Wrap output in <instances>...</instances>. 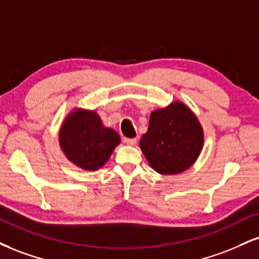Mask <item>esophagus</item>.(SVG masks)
I'll return each instance as SVG.
<instances>
[{"label": "esophagus", "instance_id": "1", "mask_svg": "<svg viewBox=\"0 0 259 259\" xmlns=\"http://www.w3.org/2000/svg\"><path fill=\"white\" fill-rule=\"evenodd\" d=\"M124 142L129 146H135L136 142H138V140L136 139H124Z\"/></svg>", "mask_w": 259, "mask_h": 259}]
</instances>
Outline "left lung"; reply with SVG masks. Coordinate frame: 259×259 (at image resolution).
Returning a JSON list of instances; mask_svg holds the SVG:
<instances>
[{
    "instance_id": "obj_1",
    "label": "left lung",
    "mask_w": 259,
    "mask_h": 259,
    "mask_svg": "<svg viewBox=\"0 0 259 259\" xmlns=\"http://www.w3.org/2000/svg\"><path fill=\"white\" fill-rule=\"evenodd\" d=\"M204 130L188 106L174 101L151 113L147 133L140 148L160 175H177L188 170L201 153Z\"/></svg>"
}]
</instances>
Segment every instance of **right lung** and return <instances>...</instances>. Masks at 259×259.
<instances>
[{
    "label": "right lung",
    "instance_id": "right-lung-1",
    "mask_svg": "<svg viewBox=\"0 0 259 259\" xmlns=\"http://www.w3.org/2000/svg\"><path fill=\"white\" fill-rule=\"evenodd\" d=\"M59 143L71 163L95 171L110 159L120 138L116 130L104 125L96 111L74 108L62 121Z\"/></svg>",
    "mask_w": 259,
    "mask_h": 259
}]
</instances>
